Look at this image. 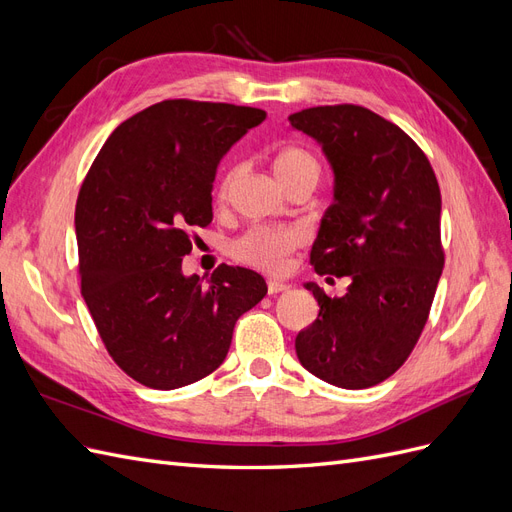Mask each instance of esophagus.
Instances as JSON below:
<instances>
[{
  "mask_svg": "<svg viewBox=\"0 0 512 512\" xmlns=\"http://www.w3.org/2000/svg\"><path fill=\"white\" fill-rule=\"evenodd\" d=\"M290 286L288 284H284V282H280V280H269L267 282V290H269V294H277V292H286Z\"/></svg>",
  "mask_w": 512,
  "mask_h": 512,
  "instance_id": "1",
  "label": "esophagus"
}]
</instances>
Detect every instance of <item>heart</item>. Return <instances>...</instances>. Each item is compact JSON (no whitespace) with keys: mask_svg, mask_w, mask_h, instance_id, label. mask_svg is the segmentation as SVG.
Here are the masks:
<instances>
[{"mask_svg":"<svg viewBox=\"0 0 512 512\" xmlns=\"http://www.w3.org/2000/svg\"><path fill=\"white\" fill-rule=\"evenodd\" d=\"M273 170L277 179L284 185L297 181V179H316L320 177V162L303 147H284L275 153ZM237 170L232 168L224 175L218 196L224 198L232 179H235ZM301 245V232L297 228H284V226H254L232 241L230 254L239 262H245L254 269L265 273H280L286 267V258Z\"/></svg>","mask_w":512,"mask_h":512,"instance_id":"obj_1","label":"heart"}]
</instances>
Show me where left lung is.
<instances>
[{
  "mask_svg": "<svg viewBox=\"0 0 512 512\" xmlns=\"http://www.w3.org/2000/svg\"><path fill=\"white\" fill-rule=\"evenodd\" d=\"M333 168V203L312 247L316 273L350 277L344 297L307 282L320 312L294 348L339 389H369L406 363L427 322L444 252L442 198L425 153L395 123L354 104L288 117Z\"/></svg>",
  "mask_w": 512,
  "mask_h": 512,
  "instance_id": "left-lung-1",
  "label": "left lung"
}]
</instances>
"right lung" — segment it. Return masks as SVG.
Segmentation results:
<instances>
[{"mask_svg": "<svg viewBox=\"0 0 512 512\" xmlns=\"http://www.w3.org/2000/svg\"><path fill=\"white\" fill-rule=\"evenodd\" d=\"M252 106L164 100L126 119L100 149L76 200L81 292L113 361L173 391L218 369L235 322L267 294L252 269L183 275L190 228L213 220L215 170L265 121Z\"/></svg>", "mask_w": 512, "mask_h": 512, "instance_id": "1", "label": "right lung"}]
</instances>
